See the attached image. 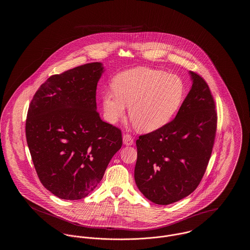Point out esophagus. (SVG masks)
<instances>
[{"mask_svg":"<svg viewBox=\"0 0 250 250\" xmlns=\"http://www.w3.org/2000/svg\"><path fill=\"white\" fill-rule=\"evenodd\" d=\"M123 143L126 146L134 144V139L131 137L130 134H124L123 136Z\"/></svg>","mask_w":250,"mask_h":250,"instance_id":"esophagus-1","label":"esophagus"}]
</instances>
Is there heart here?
<instances>
[{
	"instance_id": "obj_1",
	"label": "heart",
	"mask_w": 250,
	"mask_h": 250,
	"mask_svg": "<svg viewBox=\"0 0 250 250\" xmlns=\"http://www.w3.org/2000/svg\"><path fill=\"white\" fill-rule=\"evenodd\" d=\"M113 90L102 94V106L108 122L115 123L129 107L131 123L136 129L152 132L163 127L182 106L186 84L181 77L147 67L120 73Z\"/></svg>"
}]
</instances>
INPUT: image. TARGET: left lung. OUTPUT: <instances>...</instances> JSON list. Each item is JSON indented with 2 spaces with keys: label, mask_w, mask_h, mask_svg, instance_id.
<instances>
[{
  "label": "left lung",
  "mask_w": 250,
  "mask_h": 250,
  "mask_svg": "<svg viewBox=\"0 0 250 250\" xmlns=\"http://www.w3.org/2000/svg\"><path fill=\"white\" fill-rule=\"evenodd\" d=\"M189 75L190 91L175 118L136 142V185L159 205L178 202L197 188L214 146L217 115L213 95L200 75Z\"/></svg>",
  "instance_id": "8db88e82"
}]
</instances>
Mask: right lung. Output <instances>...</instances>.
Segmentation results:
<instances>
[{
	"mask_svg": "<svg viewBox=\"0 0 250 250\" xmlns=\"http://www.w3.org/2000/svg\"><path fill=\"white\" fill-rule=\"evenodd\" d=\"M103 72L101 62H91L53 75L29 106L26 139L36 173L62 200H81L94 190L122 147L121 130L96 111Z\"/></svg>",
	"mask_w": 250,
	"mask_h": 250,
	"instance_id": "obj_1",
	"label": "right lung"
}]
</instances>
